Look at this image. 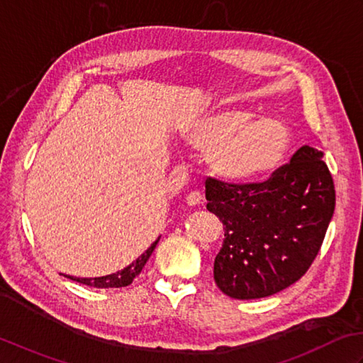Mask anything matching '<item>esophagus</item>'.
Instances as JSON below:
<instances>
[{"label":"esophagus","instance_id":"esophagus-1","mask_svg":"<svg viewBox=\"0 0 363 363\" xmlns=\"http://www.w3.org/2000/svg\"><path fill=\"white\" fill-rule=\"evenodd\" d=\"M184 202H186L189 206L201 205L202 203V194L199 191H191L189 194L184 197Z\"/></svg>","mask_w":363,"mask_h":363}]
</instances>
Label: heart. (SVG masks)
Returning a JSON list of instances; mask_svg holds the SVG:
<instances>
[{
	"label": "heart",
	"instance_id": "b5f03b06",
	"mask_svg": "<svg viewBox=\"0 0 363 363\" xmlns=\"http://www.w3.org/2000/svg\"><path fill=\"white\" fill-rule=\"evenodd\" d=\"M188 144L208 152V164L219 177L254 182L274 172L290 150L291 135L274 117H257L242 109L203 116L184 133Z\"/></svg>",
	"mask_w": 363,
	"mask_h": 363
}]
</instances>
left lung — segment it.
Wrapping results in <instances>:
<instances>
[{
	"label": "left lung",
	"instance_id": "left-lung-1",
	"mask_svg": "<svg viewBox=\"0 0 363 363\" xmlns=\"http://www.w3.org/2000/svg\"><path fill=\"white\" fill-rule=\"evenodd\" d=\"M206 210L224 224L214 282L235 299L276 294L306 274L335 210L323 152L302 145L263 183L205 182Z\"/></svg>",
	"mask_w": 363,
	"mask_h": 363
}]
</instances>
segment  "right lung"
Returning <instances> with one entry per match:
<instances>
[{
    "mask_svg": "<svg viewBox=\"0 0 363 363\" xmlns=\"http://www.w3.org/2000/svg\"><path fill=\"white\" fill-rule=\"evenodd\" d=\"M158 241H160V238L155 241L143 255H140L139 258H136V260L133 262V263H130L127 268H123L122 271H117V272H114V274L103 276V277H94V279L72 277V276H65V277L75 280V282H79V284L94 286V288H121V286H127V285H130L133 282V280H135L136 276H139V272L143 271L144 264L147 263V260H149V257L152 255L153 249L157 247Z\"/></svg>",
    "mask_w": 363,
    "mask_h": 363,
    "instance_id": "1",
    "label": "right lung"
}]
</instances>
